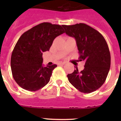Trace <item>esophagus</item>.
<instances>
[{
  "instance_id": "1",
  "label": "esophagus",
  "mask_w": 121,
  "mask_h": 121,
  "mask_svg": "<svg viewBox=\"0 0 121 121\" xmlns=\"http://www.w3.org/2000/svg\"><path fill=\"white\" fill-rule=\"evenodd\" d=\"M58 64L60 65H63L65 64V62H60Z\"/></svg>"
}]
</instances>
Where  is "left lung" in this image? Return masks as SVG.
Wrapping results in <instances>:
<instances>
[{
  "mask_svg": "<svg viewBox=\"0 0 121 121\" xmlns=\"http://www.w3.org/2000/svg\"><path fill=\"white\" fill-rule=\"evenodd\" d=\"M63 27L66 35L75 39L80 60L85 63L81 72L76 67L72 73L68 74V80L80 92H94L105 82L110 70L111 54L107 42L99 31L85 24Z\"/></svg>",
  "mask_w": 121,
  "mask_h": 121,
  "instance_id": "left-lung-1",
  "label": "left lung"
}]
</instances>
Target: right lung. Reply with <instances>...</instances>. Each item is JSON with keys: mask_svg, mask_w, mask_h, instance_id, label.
<instances>
[{"mask_svg": "<svg viewBox=\"0 0 121 121\" xmlns=\"http://www.w3.org/2000/svg\"><path fill=\"white\" fill-rule=\"evenodd\" d=\"M64 33L61 26L43 22L21 35L10 59L12 76L21 88L35 92L49 82L57 65L44 66L43 53L49 51L54 39Z\"/></svg>", "mask_w": 121, "mask_h": 121, "instance_id": "right-lung-1", "label": "right lung"}]
</instances>
